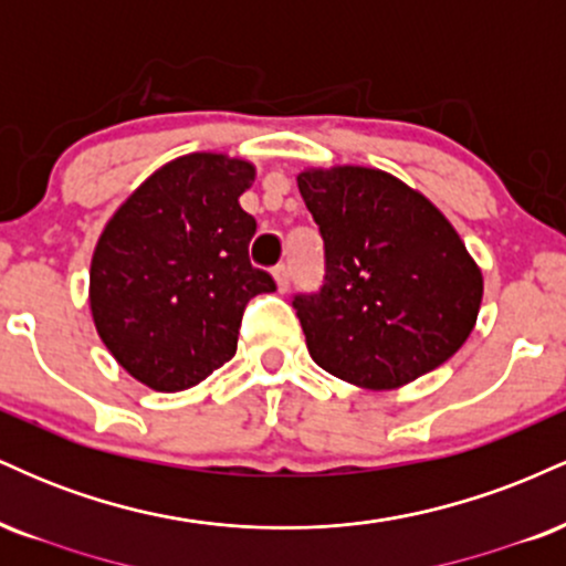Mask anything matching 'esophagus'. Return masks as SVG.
<instances>
[{
  "mask_svg": "<svg viewBox=\"0 0 566 566\" xmlns=\"http://www.w3.org/2000/svg\"><path fill=\"white\" fill-rule=\"evenodd\" d=\"M274 279H276L279 292H287V287H290V269H287V265H276Z\"/></svg>",
  "mask_w": 566,
  "mask_h": 566,
  "instance_id": "34e87169",
  "label": "esophagus"
}]
</instances>
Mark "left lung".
Wrapping results in <instances>:
<instances>
[{
  "mask_svg": "<svg viewBox=\"0 0 566 566\" xmlns=\"http://www.w3.org/2000/svg\"><path fill=\"white\" fill-rule=\"evenodd\" d=\"M297 188L324 239L327 276L295 311L311 359L367 391L444 365L482 308V269L444 212L378 167H305Z\"/></svg>",
  "mask_w": 566,
  "mask_h": 566,
  "instance_id": "left-lung-1",
  "label": "left lung"
}]
</instances>
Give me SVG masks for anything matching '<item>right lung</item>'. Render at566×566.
<instances>
[{
    "label": "right lung",
    "instance_id": "obj_1",
    "mask_svg": "<svg viewBox=\"0 0 566 566\" xmlns=\"http://www.w3.org/2000/svg\"><path fill=\"white\" fill-rule=\"evenodd\" d=\"M255 165L193 151L148 175L103 226L90 263V314L116 365L151 391L210 378L237 354L250 297L274 292L252 269L255 218L239 197Z\"/></svg>",
    "mask_w": 566,
    "mask_h": 566
}]
</instances>
